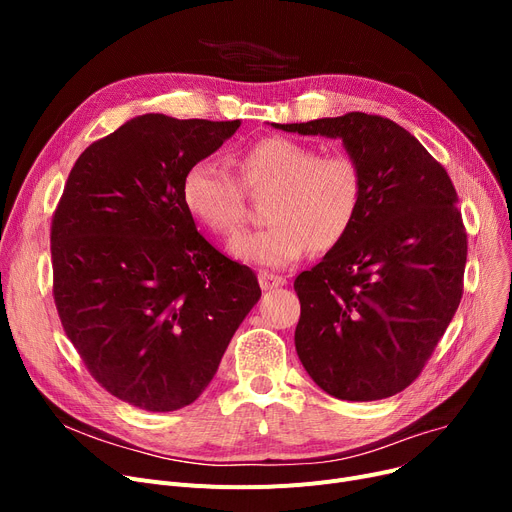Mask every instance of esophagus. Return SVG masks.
Listing matches in <instances>:
<instances>
[{"mask_svg":"<svg viewBox=\"0 0 512 512\" xmlns=\"http://www.w3.org/2000/svg\"><path fill=\"white\" fill-rule=\"evenodd\" d=\"M259 284L263 290H274L278 286L286 284V278L276 276V274H267V272H259Z\"/></svg>","mask_w":512,"mask_h":512,"instance_id":"1","label":"esophagus"}]
</instances>
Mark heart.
Returning a JSON list of instances; mask_svg holds the SVG:
<instances>
[{
    "label": "heart",
    "instance_id": "obj_1",
    "mask_svg": "<svg viewBox=\"0 0 512 512\" xmlns=\"http://www.w3.org/2000/svg\"><path fill=\"white\" fill-rule=\"evenodd\" d=\"M238 172L251 191L274 188L265 207L270 226L230 242L240 261L282 270L309 247H336L357 220L363 180L355 159L344 153L319 155L311 145L267 137L240 153ZM180 195L188 213L213 234L230 236L245 220L240 184L211 159L188 166Z\"/></svg>",
    "mask_w": 512,
    "mask_h": 512
}]
</instances>
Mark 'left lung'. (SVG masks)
Returning a JSON list of instances; mask_svg holds the SVG:
<instances>
[{"label": "left lung", "instance_id": "1", "mask_svg": "<svg viewBox=\"0 0 512 512\" xmlns=\"http://www.w3.org/2000/svg\"><path fill=\"white\" fill-rule=\"evenodd\" d=\"M340 139L363 180L357 220L313 270L294 280L297 355L340 400L405 390L461 303L467 234L446 170L396 122L351 112L272 124Z\"/></svg>", "mask_w": 512, "mask_h": 512}]
</instances>
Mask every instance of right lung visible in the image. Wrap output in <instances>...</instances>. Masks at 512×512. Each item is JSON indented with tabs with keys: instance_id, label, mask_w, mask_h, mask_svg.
I'll list each match as a JSON object with an SVG mask.
<instances>
[{
	"instance_id": "obj_1",
	"label": "right lung",
	"mask_w": 512,
	"mask_h": 512,
	"mask_svg": "<svg viewBox=\"0 0 512 512\" xmlns=\"http://www.w3.org/2000/svg\"><path fill=\"white\" fill-rule=\"evenodd\" d=\"M240 120L143 114L87 147L51 224L53 299L93 378L151 413L201 396L261 299L255 272L197 232L182 176Z\"/></svg>"
}]
</instances>
